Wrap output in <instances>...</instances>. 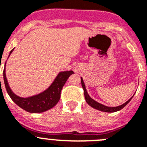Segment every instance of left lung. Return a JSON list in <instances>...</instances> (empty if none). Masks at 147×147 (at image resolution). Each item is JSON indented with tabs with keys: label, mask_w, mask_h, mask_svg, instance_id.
<instances>
[{
	"label": "left lung",
	"mask_w": 147,
	"mask_h": 147,
	"mask_svg": "<svg viewBox=\"0 0 147 147\" xmlns=\"http://www.w3.org/2000/svg\"><path fill=\"white\" fill-rule=\"evenodd\" d=\"M81 83H82V86L83 90H84V95H85V101L87 102V103L92 107L94 109H96V110H100V111H103V112H107V113H114V112H116V111H119V110H121V109L124 108L125 107L126 105L127 104L129 103L130 102V100L132 99V98L133 97L132 96L130 98H129L127 102H126L125 103L123 104V105H120V106H118V107H107V106H105V105H102V104L98 103V102H96L95 100H93V98H91L90 97V96L88 95V92H87V90L85 88V83L83 82L82 78L81 77Z\"/></svg>",
	"instance_id": "8db88e82"
}]
</instances>
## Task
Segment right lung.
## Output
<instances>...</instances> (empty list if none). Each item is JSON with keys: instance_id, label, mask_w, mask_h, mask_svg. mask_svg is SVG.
Returning a JSON list of instances; mask_svg holds the SVG:
<instances>
[{"instance_id": "right-lung-1", "label": "right lung", "mask_w": 147, "mask_h": 147, "mask_svg": "<svg viewBox=\"0 0 147 147\" xmlns=\"http://www.w3.org/2000/svg\"><path fill=\"white\" fill-rule=\"evenodd\" d=\"M13 50L14 49L10 51L9 57L11 54ZM5 67H6V63H5L4 69H3V81H4L5 87H6L8 94L9 95L10 98L16 105H18L19 107L25 110L27 112L32 113L45 112L46 110L54 107L59 102L60 98L61 90L65 84L66 81L69 78V76L74 74L72 71L60 72L56 77L52 84L50 85V87L45 90V91L33 96L22 98L15 95L10 89L7 80H6Z\"/></svg>"}]
</instances>
